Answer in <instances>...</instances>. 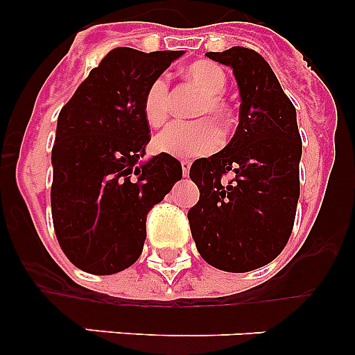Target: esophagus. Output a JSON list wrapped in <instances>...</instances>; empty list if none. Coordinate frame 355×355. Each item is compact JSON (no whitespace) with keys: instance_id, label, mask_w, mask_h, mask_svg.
Instances as JSON below:
<instances>
[{"instance_id":"obj_1","label":"esophagus","mask_w":355,"mask_h":355,"mask_svg":"<svg viewBox=\"0 0 355 355\" xmlns=\"http://www.w3.org/2000/svg\"><path fill=\"white\" fill-rule=\"evenodd\" d=\"M181 167H183V174L188 175V174H190V167H192V162H190V159H183V162H181Z\"/></svg>"}]
</instances>
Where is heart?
Wrapping results in <instances>:
<instances>
[{"label":"heart","instance_id":"b5f03b06","mask_svg":"<svg viewBox=\"0 0 355 355\" xmlns=\"http://www.w3.org/2000/svg\"><path fill=\"white\" fill-rule=\"evenodd\" d=\"M184 76L200 90L202 97L196 106V117H213L224 126L231 117V110L222 97L227 78L213 62L197 60L184 71ZM171 83L158 76L147 85L142 97V115L150 128L163 126L168 119ZM222 146V131L209 119L196 122H174L167 130L156 135L155 149L175 158H197L216 150Z\"/></svg>","mask_w":355,"mask_h":355}]
</instances>
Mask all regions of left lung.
I'll list each match as a JSON object with an SVG mask.
<instances>
[{
    "label": "left lung",
    "instance_id": "8db88e82",
    "mask_svg": "<svg viewBox=\"0 0 355 355\" xmlns=\"http://www.w3.org/2000/svg\"><path fill=\"white\" fill-rule=\"evenodd\" d=\"M231 65L240 89V122L231 142L190 167L199 202L188 209L197 250L211 266L249 272L274 261L293 231L302 155L297 114L259 53H206ZM232 174L229 180L225 175Z\"/></svg>",
    "mask_w": 355,
    "mask_h": 355
}]
</instances>
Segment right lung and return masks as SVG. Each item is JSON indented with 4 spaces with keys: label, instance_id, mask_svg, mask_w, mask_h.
<instances>
[{
    "label": "right lung",
    "instance_id": "add662e5",
    "mask_svg": "<svg viewBox=\"0 0 355 355\" xmlns=\"http://www.w3.org/2000/svg\"><path fill=\"white\" fill-rule=\"evenodd\" d=\"M183 51L115 48L60 110L53 144L51 215L56 240L80 270L110 275L133 265L147 213L183 178L171 155H146L147 85Z\"/></svg>",
    "mask_w": 355,
    "mask_h": 355
}]
</instances>
